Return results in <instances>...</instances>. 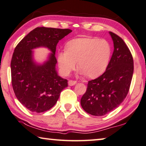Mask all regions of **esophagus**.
Instances as JSON below:
<instances>
[{"label":"esophagus","instance_id":"obj_1","mask_svg":"<svg viewBox=\"0 0 146 146\" xmlns=\"http://www.w3.org/2000/svg\"><path fill=\"white\" fill-rule=\"evenodd\" d=\"M68 84L69 86H73L77 84V82H76V81H72V80H69Z\"/></svg>","mask_w":146,"mask_h":146}]
</instances>
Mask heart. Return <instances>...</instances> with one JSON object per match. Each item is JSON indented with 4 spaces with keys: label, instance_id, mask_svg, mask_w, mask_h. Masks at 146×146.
Segmentation results:
<instances>
[{
    "label": "heart",
    "instance_id": "obj_1",
    "mask_svg": "<svg viewBox=\"0 0 146 146\" xmlns=\"http://www.w3.org/2000/svg\"><path fill=\"white\" fill-rule=\"evenodd\" d=\"M66 50L57 53V62L62 74L68 76L78 67L82 74L89 78L101 74L108 64L111 48L104 40L94 38H78L69 41Z\"/></svg>",
    "mask_w": 146,
    "mask_h": 146
}]
</instances>
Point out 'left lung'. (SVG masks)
<instances>
[{
	"label": "left lung",
	"mask_w": 146,
	"mask_h": 146,
	"mask_svg": "<svg viewBox=\"0 0 146 146\" xmlns=\"http://www.w3.org/2000/svg\"><path fill=\"white\" fill-rule=\"evenodd\" d=\"M109 34L114 48L111 59L102 75L89 81L80 101L85 111L95 116L104 115L121 104L133 75L134 62L129 49L117 35Z\"/></svg>",
	"instance_id": "obj_1"
}]
</instances>
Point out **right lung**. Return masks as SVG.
Listing matches in <instances>:
<instances>
[{"label": "right lung", "mask_w": 146, "mask_h": 146, "mask_svg": "<svg viewBox=\"0 0 146 146\" xmlns=\"http://www.w3.org/2000/svg\"><path fill=\"white\" fill-rule=\"evenodd\" d=\"M72 32L70 29L37 27L17 44L11 61L13 91L23 106L33 112L40 113L51 109L57 103L60 93L68 87L67 80L56 70V46L59 40ZM48 48L46 60L36 62L33 49Z\"/></svg>", "instance_id": "right-lung-1"}]
</instances>
